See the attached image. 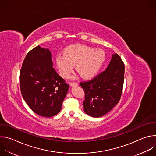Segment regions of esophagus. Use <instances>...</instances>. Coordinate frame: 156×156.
Masks as SVG:
<instances>
[{
	"mask_svg": "<svg viewBox=\"0 0 156 156\" xmlns=\"http://www.w3.org/2000/svg\"><path fill=\"white\" fill-rule=\"evenodd\" d=\"M70 84L71 86H77L78 85V83H75V82H72V83H70Z\"/></svg>",
	"mask_w": 156,
	"mask_h": 156,
	"instance_id": "esophagus-1",
	"label": "esophagus"
}]
</instances>
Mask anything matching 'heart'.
Segmentation results:
<instances>
[{
	"mask_svg": "<svg viewBox=\"0 0 156 156\" xmlns=\"http://www.w3.org/2000/svg\"><path fill=\"white\" fill-rule=\"evenodd\" d=\"M105 59V52L102 49L84 44H76L66 48L63 55L56 57V63L60 74L67 78L75 65L76 71L83 78L93 77L99 72Z\"/></svg>",
	"mask_w": 156,
	"mask_h": 156,
	"instance_id": "heart-1",
	"label": "heart"
}]
</instances>
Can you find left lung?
Listing matches in <instances>:
<instances>
[{"label": "left lung", "instance_id": "1", "mask_svg": "<svg viewBox=\"0 0 156 156\" xmlns=\"http://www.w3.org/2000/svg\"><path fill=\"white\" fill-rule=\"evenodd\" d=\"M124 73L123 62L115 54L105 70L90 81L80 82L85 94L83 107L86 114L102 117L118 104L123 90Z\"/></svg>", "mask_w": 156, "mask_h": 156}]
</instances>
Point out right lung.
Returning <instances> with one entry per match:
<instances>
[{
    "label": "right lung",
    "mask_w": 156,
    "mask_h": 156,
    "mask_svg": "<svg viewBox=\"0 0 156 156\" xmlns=\"http://www.w3.org/2000/svg\"><path fill=\"white\" fill-rule=\"evenodd\" d=\"M52 65L51 51L37 46L27 54L20 70L23 98L35 114L44 117L60 112L69 88Z\"/></svg>",
    "instance_id": "add662e5"
}]
</instances>
